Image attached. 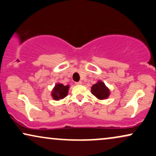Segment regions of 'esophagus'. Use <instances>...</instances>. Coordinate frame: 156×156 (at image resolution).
<instances>
[{"label":"esophagus","instance_id":"34e87169","mask_svg":"<svg viewBox=\"0 0 156 156\" xmlns=\"http://www.w3.org/2000/svg\"><path fill=\"white\" fill-rule=\"evenodd\" d=\"M76 85H81V84H82V82H81V81H78V82H76Z\"/></svg>","mask_w":156,"mask_h":156}]
</instances>
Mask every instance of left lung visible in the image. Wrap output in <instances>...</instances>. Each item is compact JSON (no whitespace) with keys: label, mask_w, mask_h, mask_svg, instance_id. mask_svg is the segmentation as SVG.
Segmentation results:
<instances>
[{"label":"left lung","mask_w":156,"mask_h":156,"mask_svg":"<svg viewBox=\"0 0 156 156\" xmlns=\"http://www.w3.org/2000/svg\"><path fill=\"white\" fill-rule=\"evenodd\" d=\"M91 92L93 95H94L99 100H105L108 98L110 94V91L101 80H98V83L92 86L91 88Z\"/></svg>","instance_id":"left-lung-1"}]
</instances>
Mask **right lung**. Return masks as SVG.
I'll return each instance as SVG.
<instances>
[{
    "label": "right lung",
    "mask_w": 156,
    "mask_h": 156,
    "mask_svg": "<svg viewBox=\"0 0 156 156\" xmlns=\"http://www.w3.org/2000/svg\"><path fill=\"white\" fill-rule=\"evenodd\" d=\"M69 88V85L64 86L62 83H56L53 91H52L51 96L55 101H59L60 99H63L67 95Z\"/></svg>",
    "instance_id": "1"
}]
</instances>
